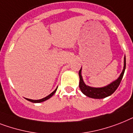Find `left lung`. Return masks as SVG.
I'll return each mask as SVG.
<instances>
[{
	"mask_svg": "<svg viewBox=\"0 0 133 133\" xmlns=\"http://www.w3.org/2000/svg\"><path fill=\"white\" fill-rule=\"evenodd\" d=\"M125 69H126V57H124V65L123 69L122 72L121 73L119 77L116 81H113L111 84L104 87H100V88H95L87 86L85 84L83 80V77L81 76V68L79 70L78 74H79L80 82H79V87L81 91L84 94L87 96L91 98H96V99H102L106 97L109 96L115 92V90L119 87L121 81L122 79L124 74Z\"/></svg>",
	"mask_w": 133,
	"mask_h": 133,
	"instance_id": "left-lung-1",
	"label": "left lung"
}]
</instances>
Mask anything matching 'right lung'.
I'll use <instances>...</instances> for the list:
<instances>
[{"instance_id": "1", "label": "right lung", "mask_w": 133, "mask_h": 133, "mask_svg": "<svg viewBox=\"0 0 133 133\" xmlns=\"http://www.w3.org/2000/svg\"><path fill=\"white\" fill-rule=\"evenodd\" d=\"M57 88L55 89V91H53V92H52L51 94H50L48 95V96L45 97V98H42V99H40V100H31V99H28V98H26V100H29V101H30V102H35V103H37V102H44V101H45V100L49 99L50 98H51V97L52 96H53L54 94H55V93L56 92V91H57Z\"/></svg>"}]
</instances>
